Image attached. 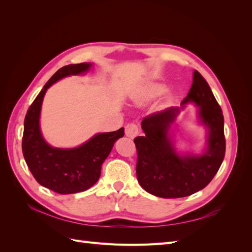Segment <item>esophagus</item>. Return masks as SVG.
<instances>
[{"label":"esophagus","mask_w":252,"mask_h":252,"mask_svg":"<svg viewBox=\"0 0 252 252\" xmlns=\"http://www.w3.org/2000/svg\"><path fill=\"white\" fill-rule=\"evenodd\" d=\"M139 132H140V128L134 123H129L125 127V134L131 139L135 138V136L139 134Z\"/></svg>","instance_id":"esophagus-1"}]
</instances>
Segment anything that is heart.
Segmentation results:
<instances>
[{"label":"heart","instance_id":"1","mask_svg":"<svg viewBox=\"0 0 252 252\" xmlns=\"http://www.w3.org/2000/svg\"><path fill=\"white\" fill-rule=\"evenodd\" d=\"M164 91V86L158 85V84H151V85H148L145 87L139 94L136 95V101L139 102H145L148 101L150 98H154L157 95L161 94Z\"/></svg>","mask_w":252,"mask_h":252}]
</instances>
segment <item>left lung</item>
I'll use <instances>...</instances> for the list:
<instances>
[{
	"label": "left lung",
	"instance_id": "8db88e82",
	"mask_svg": "<svg viewBox=\"0 0 252 252\" xmlns=\"http://www.w3.org/2000/svg\"><path fill=\"white\" fill-rule=\"evenodd\" d=\"M188 102L200 106V119L209 128L208 148L204 155L179 157L174 152L167 132L180 108L145 117L142 121L145 135L133 140L138 152L136 178L140 185L147 192L164 199L188 196L205 188L225 157L223 112L208 83L197 70L193 72L191 88L182 104Z\"/></svg>",
	"mask_w": 252,
	"mask_h": 252
}]
</instances>
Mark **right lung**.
Here are the masks:
<instances>
[{"label": "right lung", "instance_id": "obj_1", "mask_svg": "<svg viewBox=\"0 0 252 252\" xmlns=\"http://www.w3.org/2000/svg\"><path fill=\"white\" fill-rule=\"evenodd\" d=\"M90 66V63H81L60 68L30 105L24 121L22 150L28 168L40 185L60 194L85 191L94 185L114 142L124 135V128H120L117 131L96 134L72 149L52 148L42 138L39 118L46 90L60 79L85 72Z\"/></svg>", "mask_w": 252, "mask_h": 252}]
</instances>
